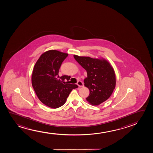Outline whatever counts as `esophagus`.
Returning <instances> with one entry per match:
<instances>
[{
    "mask_svg": "<svg viewBox=\"0 0 153 153\" xmlns=\"http://www.w3.org/2000/svg\"><path fill=\"white\" fill-rule=\"evenodd\" d=\"M77 85H78V86H79V87H83V86H84L83 83L82 81H79L77 82Z\"/></svg>",
    "mask_w": 153,
    "mask_h": 153,
    "instance_id": "1",
    "label": "esophagus"
}]
</instances>
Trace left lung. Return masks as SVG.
Wrapping results in <instances>:
<instances>
[{"mask_svg":"<svg viewBox=\"0 0 153 153\" xmlns=\"http://www.w3.org/2000/svg\"><path fill=\"white\" fill-rule=\"evenodd\" d=\"M73 56L87 72L84 85L89 89L90 94L86 101L93 105H99L106 101L116 85L115 73L112 65L104 59Z\"/></svg>","mask_w":153,"mask_h":153,"instance_id":"obj_1","label":"left lung"}]
</instances>
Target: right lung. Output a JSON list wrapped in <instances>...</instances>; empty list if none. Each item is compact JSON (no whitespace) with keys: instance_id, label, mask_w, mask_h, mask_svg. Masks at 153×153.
I'll return each mask as SVG.
<instances>
[{"instance_id":"1","label":"right lung","mask_w":153,"mask_h":153,"mask_svg":"<svg viewBox=\"0 0 153 153\" xmlns=\"http://www.w3.org/2000/svg\"><path fill=\"white\" fill-rule=\"evenodd\" d=\"M68 54L51 50L44 52L34 66L31 82L39 100L50 108L62 106L70 93L77 88L76 84H68L70 76H59V71Z\"/></svg>"}]
</instances>
